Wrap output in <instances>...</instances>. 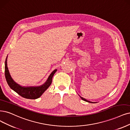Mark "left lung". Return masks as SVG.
I'll list each match as a JSON object with an SVG mask.
<instances>
[{
	"instance_id": "left-lung-1",
	"label": "left lung",
	"mask_w": 130,
	"mask_h": 130,
	"mask_svg": "<svg viewBox=\"0 0 130 130\" xmlns=\"http://www.w3.org/2000/svg\"><path fill=\"white\" fill-rule=\"evenodd\" d=\"M80 97L81 98V99H82L83 100H84V101H86V102H89V103H93V102H90V101H88V100H87L86 99H84V98H82V97H81L80 96ZM95 103V102H94Z\"/></svg>"
}]
</instances>
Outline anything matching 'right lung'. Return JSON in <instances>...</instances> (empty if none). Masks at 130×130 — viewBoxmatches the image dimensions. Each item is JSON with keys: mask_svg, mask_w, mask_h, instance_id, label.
Segmentation results:
<instances>
[{"mask_svg": "<svg viewBox=\"0 0 130 130\" xmlns=\"http://www.w3.org/2000/svg\"><path fill=\"white\" fill-rule=\"evenodd\" d=\"M7 58L5 62V75L7 83L12 89L15 91L21 96L28 99H36L40 98L45 91L49 88L52 83V79L57 70H55L49 75L46 82L41 86L36 87H22V86L17 84L12 78L9 74L7 68Z\"/></svg>", "mask_w": 130, "mask_h": 130, "instance_id": "1", "label": "right lung"}]
</instances>
